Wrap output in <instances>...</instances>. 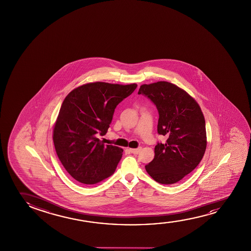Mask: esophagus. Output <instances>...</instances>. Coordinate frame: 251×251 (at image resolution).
Returning a JSON list of instances; mask_svg holds the SVG:
<instances>
[{
	"instance_id": "esophagus-1",
	"label": "esophagus",
	"mask_w": 251,
	"mask_h": 251,
	"mask_svg": "<svg viewBox=\"0 0 251 251\" xmlns=\"http://www.w3.org/2000/svg\"><path fill=\"white\" fill-rule=\"evenodd\" d=\"M141 148H135V149H129V151L133 154H138L141 151Z\"/></svg>"
}]
</instances>
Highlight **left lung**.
Listing matches in <instances>:
<instances>
[{
  "mask_svg": "<svg viewBox=\"0 0 251 251\" xmlns=\"http://www.w3.org/2000/svg\"><path fill=\"white\" fill-rule=\"evenodd\" d=\"M138 94L148 97L158 111V133L167 137L155 146L154 158L146 171L157 182L171 185L195 170L206 148V124L196 100L172 83L142 85Z\"/></svg>",
  "mask_w": 251,
  "mask_h": 251,
  "instance_id": "8db88e82",
  "label": "left lung"
}]
</instances>
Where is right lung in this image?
Returning <instances> with one entry per match:
<instances>
[{"label":"right lung","instance_id":"add662e5","mask_svg":"<svg viewBox=\"0 0 251 251\" xmlns=\"http://www.w3.org/2000/svg\"><path fill=\"white\" fill-rule=\"evenodd\" d=\"M136 84L88 83L68 94L53 129L55 151L66 171L76 181L94 184L113 174L123 156L122 148L104 145V135L118 103Z\"/></svg>","mask_w":251,"mask_h":251}]
</instances>
